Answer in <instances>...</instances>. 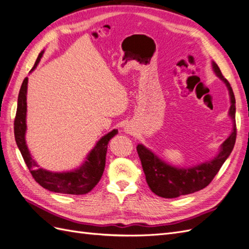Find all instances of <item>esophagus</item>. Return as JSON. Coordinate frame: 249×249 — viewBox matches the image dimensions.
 <instances>
[{
  "label": "esophagus",
  "mask_w": 249,
  "mask_h": 249,
  "mask_svg": "<svg viewBox=\"0 0 249 249\" xmlns=\"http://www.w3.org/2000/svg\"><path fill=\"white\" fill-rule=\"evenodd\" d=\"M127 133H131V130H130V127H126V130H125Z\"/></svg>",
  "instance_id": "1"
}]
</instances>
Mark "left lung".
<instances>
[{
  "label": "left lung",
  "instance_id": "obj_1",
  "mask_svg": "<svg viewBox=\"0 0 249 249\" xmlns=\"http://www.w3.org/2000/svg\"><path fill=\"white\" fill-rule=\"evenodd\" d=\"M213 70L225 85L228 86L231 104L230 115L233 120V129L230 137L225 140L218 154L213 160L202 163L198 166L191 168H177L162 162L154 153L150 152L142 144L137 145V153L139 155L144 171L146 183L155 194L164 198H175L180 195L191 194L206 188L212 182L215 176L220 170L222 164L231 155L236 142L237 127H236V100L230 82L223 77L218 65L213 62Z\"/></svg>",
  "mask_w": 249,
  "mask_h": 249
}]
</instances>
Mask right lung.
<instances>
[{
    "label": "right lung",
    "instance_id": "add662e5",
    "mask_svg": "<svg viewBox=\"0 0 249 249\" xmlns=\"http://www.w3.org/2000/svg\"><path fill=\"white\" fill-rule=\"evenodd\" d=\"M43 51L37 57L32 71L39 63ZM27 85L28 78H25L19 89L17 115L14 118V137L17 144L24 158V161L29 168L33 178L44 189L52 192L64 194H86L91 191L95 185L100 182L106 164V154L108 143L118 133L117 130L105 135L96 143L94 148L87 156L85 163L79 169L70 172H52L40 168L32 159L26 144L25 134L27 130L26 114H27Z\"/></svg>",
    "mask_w": 249,
    "mask_h": 249
}]
</instances>
